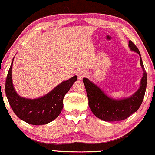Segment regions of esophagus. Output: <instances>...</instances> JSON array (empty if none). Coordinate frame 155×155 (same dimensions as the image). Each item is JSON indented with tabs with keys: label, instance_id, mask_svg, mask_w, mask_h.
Masks as SVG:
<instances>
[{
	"label": "esophagus",
	"instance_id": "obj_1",
	"mask_svg": "<svg viewBox=\"0 0 155 155\" xmlns=\"http://www.w3.org/2000/svg\"><path fill=\"white\" fill-rule=\"evenodd\" d=\"M76 74H77V75H78V80H81L82 78L87 75V72L85 71L82 70V69H80V70H78L77 71V73H76Z\"/></svg>",
	"mask_w": 155,
	"mask_h": 155
}]
</instances>
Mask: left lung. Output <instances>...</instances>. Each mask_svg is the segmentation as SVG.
Returning <instances> with one entry per match:
<instances>
[{
    "label": "left lung",
    "instance_id": "1",
    "mask_svg": "<svg viewBox=\"0 0 155 155\" xmlns=\"http://www.w3.org/2000/svg\"><path fill=\"white\" fill-rule=\"evenodd\" d=\"M130 50L137 52L140 56V64L143 70L139 89L131 96L122 99L110 98L99 87L84 78V82L89 99V106L94 115L105 122H117L126 120L140 107L144 98L147 86V73L145 71L140 53L133 42L129 40Z\"/></svg>",
    "mask_w": 155,
    "mask_h": 155
}]
</instances>
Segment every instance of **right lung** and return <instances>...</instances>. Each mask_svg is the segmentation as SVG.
I'll list each match as a JSON object with an SVG mask.
<instances>
[{
  "label": "right lung",
  "instance_id": "right-lung-1",
  "mask_svg": "<svg viewBox=\"0 0 155 155\" xmlns=\"http://www.w3.org/2000/svg\"><path fill=\"white\" fill-rule=\"evenodd\" d=\"M12 64L13 60L7 75L5 94L15 115L21 120L33 125L46 124L55 120L61 113L64 96L78 80L77 76L60 83L42 97L29 99L21 97L15 90L12 79Z\"/></svg>",
  "mask_w": 155,
  "mask_h": 155
}]
</instances>
